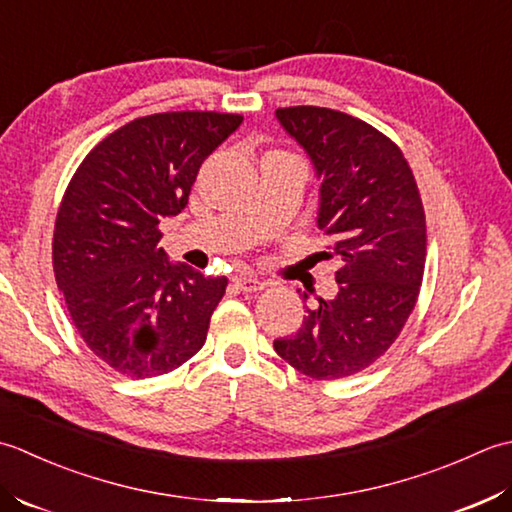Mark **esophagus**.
<instances>
[{
  "label": "esophagus",
  "instance_id": "obj_1",
  "mask_svg": "<svg viewBox=\"0 0 512 512\" xmlns=\"http://www.w3.org/2000/svg\"><path fill=\"white\" fill-rule=\"evenodd\" d=\"M232 283L241 291H263L269 285L267 280H260V278L249 276V274H234Z\"/></svg>",
  "mask_w": 512,
  "mask_h": 512
}]
</instances>
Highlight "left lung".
Wrapping results in <instances>:
<instances>
[{"label":"left lung","mask_w":512,"mask_h":512,"mask_svg":"<svg viewBox=\"0 0 512 512\" xmlns=\"http://www.w3.org/2000/svg\"><path fill=\"white\" fill-rule=\"evenodd\" d=\"M276 119L314 165L316 223L331 241L322 254L340 269L336 298H318L274 349L309 378H347L384 356L415 307L426 260L420 192L398 145L369 123L316 106L280 108Z\"/></svg>","instance_id":"left-lung-1"}]
</instances>
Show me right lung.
<instances>
[{
    "instance_id": "right-lung-1",
    "label": "right lung",
    "mask_w": 512,
    "mask_h": 512,
    "mask_svg": "<svg viewBox=\"0 0 512 512\" xmlns=\"http://www.w3.org/2000/svg\"><path fill=\"white\" fill-rule=\"evenodd\" d=\"M241 114L161 112L114 130L72 176L52 267L83 342L114 371L154 378L203 347L227 278L170 263L163 218L181 214L198 168Z\"/></svg>"
}]
</instances>
